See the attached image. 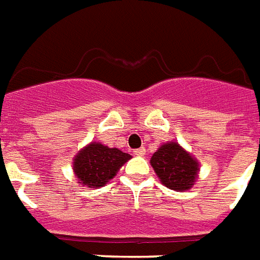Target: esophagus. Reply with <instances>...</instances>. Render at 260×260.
Here are the masks:
<instances>
[{
    "label": "esophagus",
    "instance_id": "34e87169",
    "mask_svg": "<svg viewBox=\"0 0 260 260\" xmlns=\"http://www.w3.org/2000/svg\"><path fill=\"white\" fill-rule=\"evenodd\" d=\"M134 154L136 156H143L144 154H146V148L144 147H140V148H136L134 151Z\"/></svg>",
    "mask_w": 260,
    "mask_h": 260
}]
</instances>
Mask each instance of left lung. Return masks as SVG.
Here are the masks:
<instances>
[{
  "label": "left lung",
  "instance_id": "obj_1",
  "mask_svg": "<svg viewBox=\"0 0 260 260\" xmlns=\"http://www.w3.org/2000/svg\"><path fill=\"white\" fill-rule=\"evenodd\" d=\"M150 164L159 181L177 192L191 189L198 181L201 170L198 159L177 142H168L158 147Z\"/></svg>",
  "mask_w": 260,
  "mask_h": 260
}]
</instances>
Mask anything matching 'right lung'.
<instances>
[{
    "instance_id": "obj_1",
    "label": "right lung",
    "mask_w": 260,
    "mask_h": 260,
    "mask_svg": "<svg viewBox=\"0 0 260 260\" xmlns=\"http://www.w3.org/2000/svg\"><path fill=\"white\" fill-rule=\"evenodd\" d=\"M131 158L129 154L118 148L91 142L73 158V174L83 187H104Z\"/></svg>"
}]
</instances>
